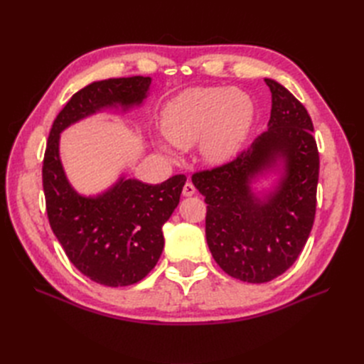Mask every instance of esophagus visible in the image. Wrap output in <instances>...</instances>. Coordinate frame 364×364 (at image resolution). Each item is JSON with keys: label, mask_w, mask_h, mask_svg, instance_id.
<instances>
[{"label": "esophagus", "mask_w": 364, "mask_h": 364, "mask_svg": "<svg viewBox=\"0 0 364 364\" xmlns=\"http://www.w3.org/2000/svg\"><path fill=\"white\" fill-rule=\"evenodd\" d=\"M194 193H196V186H194L191 182H186V183L183 185L182 194H183L185 197H191Z\"/></svg>", "instance_id": "1"}]
</instances>
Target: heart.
<instances>
[{"label":"heart","mask_w":364,"mask_h":364,"mask_svg":"<svg viewBox=\"0 0 364 364\" xmlns=\"http://www.w3.org/2000/svg\"><path fill=\"white\" fill-rule=\"evenodd\" d=\"M255 118L252 98L238 90L191 87L174 97L162 114V130L171 144L186 149L200 141L213 164L232 158L247 138Z\"/></svg>","instance_id":"obj_1"}]
</instances>
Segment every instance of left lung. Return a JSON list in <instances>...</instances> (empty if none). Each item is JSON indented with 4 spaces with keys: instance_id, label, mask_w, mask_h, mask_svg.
<instances>
[{
    "instance_id": "1",
    "label": "left lung",
    "mask_w": 364,
    "mask_h": 364,
    "mask_svg": "<svg viewBox=\"0 0 364 364\" xmlns=\"http://www.w3.org/2000/svg\"><path fill=\"white\" fill-rule=\"evenodd\" d=\"M269 129L237 158L197 171L193 183L206 202L208 247L225 273L261 284L278 278L302 252L316 215L318 150L313 121L304 105L272 79ZM284 161L277 190L261 201L250 181Z\"/></svg>"
}]
</instances>
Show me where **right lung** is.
Masks as SVG:
<instances>
[{
	"label": "right lung",
	"instance_id": "1",
	"mask_svg": "<svg viewBox=\"0 0 364 364\" xmlns=\"http://www.w3.org/2000/svg\"><path fill=\"white\" fill-rule=\"evenodd\" d=\"M150 83V77L134 75L85 86L54 119L43 155L42 186L53 232L75 269L107 287L135 284L156 266L164 249L162 226L179 203L186 176H171L159 185L121 178L106 193L83 197L63 173L59 135L105 107L141 105Z\"/></svg>",
	"mask_w": 364,
	"mask_h": 364
}]
</instances>
